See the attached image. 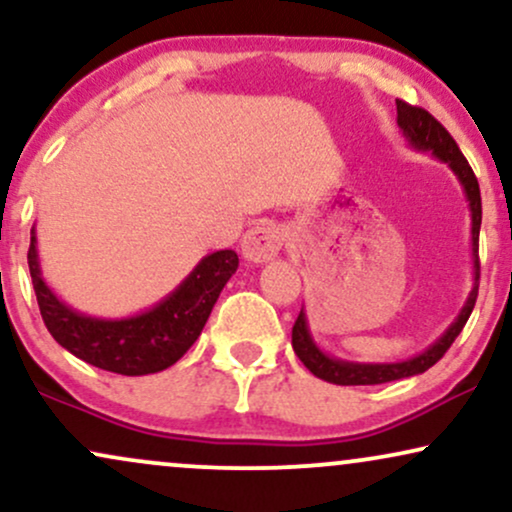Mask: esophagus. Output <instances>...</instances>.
<instances>
[{"instance_id":"obj_1","label":"esophagus","mask_w":512,"mask_h":512,"mask_svg":"<svg viewBox=\"0 0 512 512\" xmlns=\"http://www.w3.org/2000/svg\"><path fill=\"white\" fill-rule=\"evenodd\" d=\"M283 231L272 221H260L243 236V255L250 262H269L279 255L283 245Z\"/></svg>"}]
</instances>
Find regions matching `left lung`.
I'll return each instance as SVG.
<instances>
[{
  "label": "left lung",
  "instance_id": "8db88e82",
  "mask_svg": "<svg viewBox=\"0 0 512 512\" xmlns=\"http://www.w3.org/2000/svg\"><path fill=\"white\" fill-rule=\"evenodd\" d=\"M398 109V126L403 131L408 143L415 150L432 152L436 159H441L443 164H448L453 169V174L458 176L460 186L465 190L467 202H470L472 212V262H474V286L470 295H467V303L455 322L448 326L446 334H443L434 346H429L424 353L410 357L403 362H386V365H362V362H346L336 360V357L324 355L317 348V343L312 341L310 329H307V317L305 310H300L298 319L293 324V350L300 357V362L310 369L312 374L324 381L338 386H369V384H386V381H396L405 377H415V374L427 372L429 367H434L436 362L446 355V350L453 346V341L458 338L467 319L472 315V307L477 303V291H479V226H482V195H479V183L474 176L472 166L467 164V159L460 147L455 145L451 133L434 119L427 109L412 107V104L396 100Z\"/></svg>",
  "mask_w": 512,
  "mask_h": 512
}]
</instances>
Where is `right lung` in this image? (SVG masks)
Wrapping results in <instances>:
<instances>
[{"label":"right lung","instance_id":"1","mask_svg":"<svg viewBox=\"0 0 512 512\" xmlns=\"http://www.w3.org/2000/svg\"><path fill=\"white\" fill-rule=\"evenodd\" d=\"M28 267L42 322L61 348L104 372L143 377L171 367L197 341L221 288L236 274L238 255L219 250L202 257L162 303L126 319L88 317L61 303L40 274L35 229L30 231Z\"/></svg>","mask_w":512,"mask_h":512}]
</instances>
